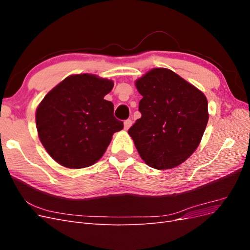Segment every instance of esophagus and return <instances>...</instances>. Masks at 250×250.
I'll return each instance as SVG.
<instances>
[{
    "instance_id": "34e87169",
    "label": "esophagus",
    "mask_w": 250,
    "mask_h": 250,
    "mask_svg": "<svg viewBox=\"0 0 250 250\" xmlns=\"http://www.w3.org/2000/svg\"><path fill=\"white\" fill-rule=\"evenodd\" d=\"M131 125H132V121H131L130 119H128V120H125V121H124V128H125L126 130L129 129Z\"/></svg>"
}]
</instances>
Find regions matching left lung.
I'll list each match as a JSON object with an SVG mask.
<instances>
[{"instance_id": "1", "label": "left lung", "mask_w": 250, "mask_h": 250, "mask_svg": "<svg viewBox=\"0 0 250 250\" xmlns=\"http://www.w3.org/2000/svg\"><path fill=\"white\" fill-rule=\"evenodd\" d=\"M135 85L142 117L128 133L149 167L175 168L199 145L208 121L207 98L167 69L151 70Z\"/></svg>"}]
</instances>
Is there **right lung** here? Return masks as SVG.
Returning <instances> with one entry per match:
<instances>
[{
  "mask_svg": "<svg viewBox=\"0 0 250 250\" xmlns=\"http://www.w3.org/2000/svg\"><path fill=\"white\" fill-rule=\"evenodd\" d=\"M113 82L94 75L65 78L43 98L36 110V127L47 152L71 169L89 167L100 160L112 134L123 129L104 99Z\"/></svg>",
  "mask_w": 250,
  "mask_h": 250,
  "instance_id": "add662e5",
  "label": "right lung"
}]
</instances>
